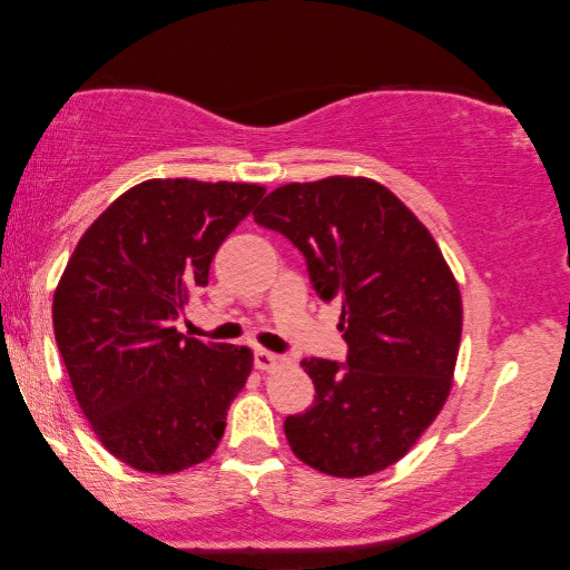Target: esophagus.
Here are the masks:
<instances>
[{
    "label": "esophagus",
    "mask_w": 570,
    "mask_h": 570,
    "mask_svg": "<svg viewBox=\"0 0 570 570\" xmlns=\"http://www.w3.org/2000/svg\"><path fill=\"white\" fill-rule=\"evenodd\" d=\"M283 363H285V358L277 356V353H269L265 348H257L255 351V366L259 371H275V368L283 366Z\"/></svg>",
    "instance_id": "34e87169"
}]
</instances>
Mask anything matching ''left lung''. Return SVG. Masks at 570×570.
Returning a JSON list of instances; mask_svg holds the SVG:
<instances>
[{"instance_id": "obj_1", "label": "left lung", "mask_w": 570, "mask_h": 570, "mask_svg": "<svg viewBox=\"0 0 570 570\" xmlns=\"http://www.w3.org/2000/svg\"><path fill=\"white\" fill-rule=\"evenodd\" d=\"M303 252L321 297H341L348 366L301 361L315 404L285 419L291 450L331 478L399 462L442 412L462 338V295L440 245L366 176L285 184L252 212Z\"/></svg>"}]
</instances>
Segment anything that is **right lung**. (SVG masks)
<instances>
[{"label":"right lung","mask_w":570,"mask_h":570,"mask_svg":"<svg viewBox=\"0 0 570 570\" xmlns=\"http://www.w3.org/2000/svg\"><path fill=\"white\" fill-rule=\"evenodd\" d=\"M265 197L239 181L148 179L90 224L55 287L52 325L75 399L128 468L174 474L209 460L252 351L174 328L232 229Z\"/></svg>","instance_id":"right-lung-1"}]
</instances>
